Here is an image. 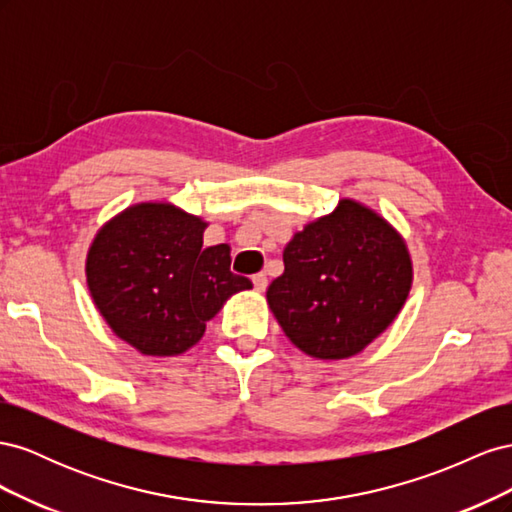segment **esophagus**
<instances>
[{"mask_svg": "<svg viewBox=\"0 0 512 512\" xmlns=\"http://www.w3.org/2000/svg\"><path fill=\"white\" fill-rule=\"evenodd\" d=\"M252 282H254V288H256L258 292H265L267 286H269V280H267L265 273H256V275L252 277Z\"/></svg>", "mask_w": 512, "mask_h": 512, "instance_id": "34e87169", "label": "esophagus"}]
</instances>
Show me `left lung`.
I'll use <instances>...</instances> for the list:
<instances>
[{
    "label": "left lung",
    "instance_id": "left-lung-1",
    "mask_svg": "<svg viewBox=\"0 0 512 512\" xmlns=\"http://www.w3.org/2000/svg\"><path fill=\"white\" fill-rule=\"evenodd\" d=\"M412 286L399 232L356 200L307 224L284 250L267 301L290 342L324 361L348 359L391 327Z\"/></svg>",
    "mask_w": 512,
    "mask_h": 512
}]
</instances>
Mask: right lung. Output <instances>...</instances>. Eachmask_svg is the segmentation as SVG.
<instances>
[{"mask_svg":"<svg viewBox=\"0 0 512 512\" xmlns=\"http://www.w3.org/2000/svg\"><path fill=\"white\" fill-rule=\"evenodd\" d=\"M207 222L168 203L119 213L87 254V286L123 342L149 356L192 348L224 301L252 282L230 271L226 243L203 247Z\"/></svg>","mask_w":512,"mask_h":512,"instance_id":"right-lung-1","label":"right lung"}]
</instances>
